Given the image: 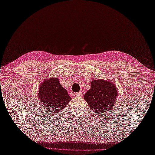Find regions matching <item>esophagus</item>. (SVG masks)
Instances as JSON below:
<instances>
[{
	"instance_id": "34e87169",
	"label": "esophagus",
	"mask_w": 155,
	"mask_h": 155,
	"mask_svg": "<svg viewBox=\"0 0 155 155\" xmlns=\"http://www.w3.org/2000/svg\"><path fill=\"white\" fill-rule=\"evenodd\" d=\"M75 95L76 97H81L82 96V93L81 92H78L75 94Z\"/></svg>"
}]
</instances>
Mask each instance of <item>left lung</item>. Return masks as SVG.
Masks as SVG:
<instances>
[{
  "label": "left lung",
  "instance_id": "obj_1",
  "mask_svg": "<svg viewBox=\"0 0 155 155\" xmlns=\"http://www.w3.org/2000/svg\"><path fill=\"white\" fill-rule=\"evenodd\" d=\"M118 97V90L114 83L102 79L91 82V89L84 95L89 107L97 114L109 112L114 106Z\"/></svg>",
  "mask_w": 155,
  "mask_h": 155
}]
</instances>
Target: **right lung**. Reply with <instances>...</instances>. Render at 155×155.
Segmentation results:
<instances>
[{"label": "right lung", "instance_id": "obj_1", "mask_svg": "<svg viewBox=\"0 0 155 155\" xmlns=\"http://www.w3.org/2000/svg\"><path fill=\"white\" fill-rule=\"evenodd\" d=\"M59 82L58 78L46 79L41 84L37 93L45 108L54 113L61 111L71 99Z\"/></svg>", "mask_w": 155, "mask_h": 155}]
</instances>
